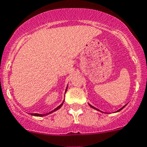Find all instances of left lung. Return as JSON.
<instances>
[{"label":"left lung","mask_w":147,"mask_h":147,"mask_svg":"<svg viewBox=\"0 0 147 147\" xmlns=\"http://www.w3.org/2000/svg\"><path fill=\"white\" fill-rule=\"evenodd\" d=\"M90 107H91V108H94V109H95V110H98V111H99V110H98V109H97V108H95V107L92 106V105H90ZM125 106H126V105H124V106H123V108H121V109H119V111H120L121 110H122V109H123V108H124V107H125Z\"/></svg>","instance_id":"8db88e82"}]
</instances>
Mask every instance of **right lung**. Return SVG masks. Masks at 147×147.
I'll list each match as a JSON object with an SVG mask.
<instances>
[{
  "label": "right lung",
  "mask_w": 147,
  "mask_h": 147,
  "mask_svg": "<svg viewBox=\"0 0 147 147\" xmlns=\"http://www.w3.org/2000/svg\"><path fill=\"white\" fill-rule=\"evenodd\" d=\"M66 91H67V89H66ZM66 91H65V92H66ZM63 102H62V103L60 105H59V106H58L57 108H55V110H53V111H52L49 112V113H47V114H38V113H31V115H32V116H46V115H47V114H49V113H53V112L56 111L57 110L59 109V108H60L61 107H62V104H63Z\"/></svg>",
  "instance_id": "add662e5"
}]
</instances>
